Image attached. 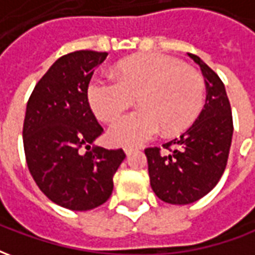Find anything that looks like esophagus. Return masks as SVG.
<instances>
[{
  "mask_svg": "<svg viewBox=\"0 0 255 255\" xmlns=\"http://www.w3.org/2000/svg\"><path fill=\"white\" fill-rule=\"evenodd\" d=\"M133 150H136V147H133V146H126V147H124V151H126V154L127 155L131 154Z\"/></svg>",
  "mask_w": 255,
  "mask_h": 255,
  "instance_id": "34e87169",
  "label": "esophagus"
}]
</instances>
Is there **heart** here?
Instances as JSON below:
<instances>
[{"instance_id":"b5f03b06","label":"heart","mask_w":255,"mask_h":255,"mask_svg":"<svg viewBox=\"0 0 255 255\" xmlns=\"http://www.w3.org/2000/svg\"><path fill=\"white\" fill-rule=\"evenodd\" d=\"M115 75H95L87 89L91 109L105 123L116 120L138 97L140 109L122 117L109 129L115 143H143L161 128L166 133L179 132L202 108V76L177 58L142 54L122 61Z\"/></svg>"}]
</instances>
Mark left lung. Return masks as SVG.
Instances as JSON below:
<instances>
[{
    "mask_svg": "<svg viewBox=\"0 0 255 255\" xmlns=\"http://www.w3.org/2000/svg\"><path fill=\"white\" fill-rule=\"evenodd\" d=\"M201 67L206 101L187 131L162 144L146 147L150 186L155 195L172 205H187L205 197L223 176L230 155L234 122L224 83L201 58L188 53Z\"/></svg>",
    "mask_w": 255,
    "mask_h": 255,
    "instance_id": "left-lung-1",
    "label": "left lung"
}]
</instances>
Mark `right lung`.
Wrapping results in <instances>:
<instances>
[{
    "mask_svg": "<svg viewBox=\"0 0 255 255\" xmlns=\"http://www.w3.org/2000/svg\"><path fill=\"white\" fill-rule=\"evenodd\" d=\"M105 52L78 50L53 64L31 93L23 144L31 176L50 201L69 210H90L108 201L123 149L94 147L104 132L87 89Z\"/></svg>",
    "mask_w": 255,
    "mask_h": 255,
    "instance_id": "obj_1",
    "label": "right lung"
}]
</instances>
